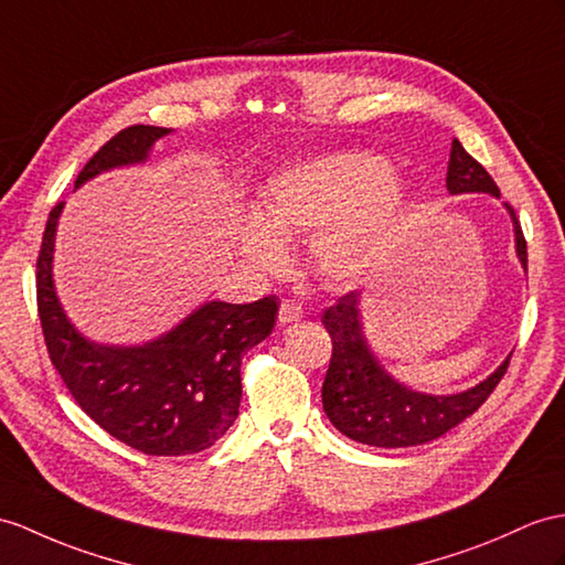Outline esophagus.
<instances>
[{"label":"esophagus","mask_w":565,"mask_h":565,"mask_svg":"<svg viewBox=\"0 0 565 565\" xmlns=\"http://www.w3.org/2000/svg\"><path fill=\"white\" fill-rule=\"evenodd\" d=\"M301 316H305V309H301L295 299H285L280 305V311H278V321H280V326H287V323L299 321Z\"/></svg>","instance_id":"esophagus-1"}]
</instances>
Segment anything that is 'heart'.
<instances>
[{
  "label": "heart",
  "mask_w": 565,
  "mask_h": 565,
  "mask_svg": "<svg viewBox=\"0 0 565 565\" xmlns=\"http://www.w3.org/2000/svg\"><path fill=\"white\" fill-rule=\"evenodd\" d=\"M409 211L393 164L369 150L326 153L285 164L260 194V215L239 227V249L256 268L287 260L285 239L313 235V258L330 280L362 278L383 256Z\"/></svg>",
  "instance_id": "b5f03b06"
}]
</instances>
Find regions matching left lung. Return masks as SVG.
<instances>
[{"instance_id":"1","label":"left lung","mask_w":565,"mask_h":565,"mask_svg":"<svg viewBox=\"0 0 565 565\" xmlns=\"http://www.w3.org/2000/svg\"><path fill=\"white\" fill-rule=\"evenodd\" d=\"M446 186L450 194H491L501 191L491 174L452 139ZM515 227V252L527 270V242L511 203H505ZM323 326L333 354L321 388L323 409L340 434L376 448H407L429 444L484 405L499 386L511 356L475 388L456 395H429L397 383L369 350L360 321V292H348L323 311Z\"/></svg>"}]
</instances>
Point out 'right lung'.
<instances>
[{
    "instance_id": "right-lung-1",
    "label": "right lung",
    "mask_w": 565,
    "mask_h": 565,
    "mask_svg": "<svg viewBox=\"0 0 565 565\" xmlns=\"http://www.w3.org/2000/svg\"><path fill=\"white\" fill-rule=\"evenodd\" d=\"M170 131L148 124L121 129L86 162L76 186L121 164L146 162ZM62 209L57 203L50 211L35 285L45 345L64 386L95 424L146 456L211 448L239 415L242 354L270 335L278 299L209 301L146 345H98L66 319L54 292L52 252Z\"/></svg>"
}]
</instances>
